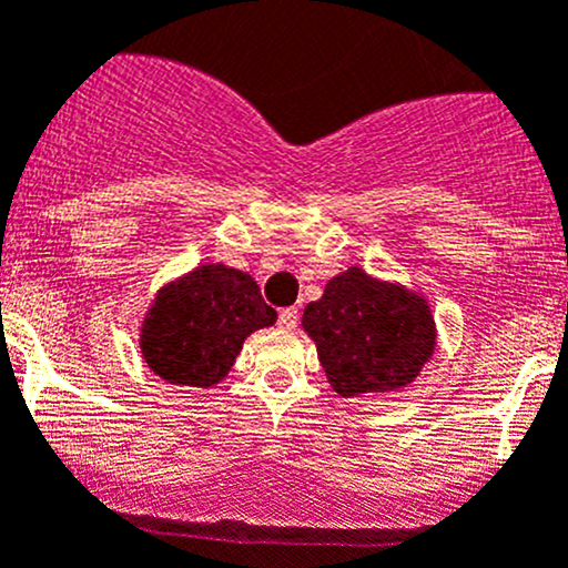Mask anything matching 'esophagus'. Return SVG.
<instances>
[{
  "mask_svg": "<svg viewBox=\"0 0 568 568\" xmlns=\"http://www.w3.org/2000/svg\"><path fill=\"white\" fill-rule=\"evenodd\" d=\"M296 323H298V310L296 307L280 310V315H277V326L280 328H296Z\"/></svg>",
  "mask_w": 568,
  "mask_h": 568,
  "instance_id": "esophagus-1",
  "label": "esophagus"
}]
</instances>
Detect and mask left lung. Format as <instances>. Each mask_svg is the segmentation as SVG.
Masks as SVG:
<instances>
[{
  "label": "left lung",
  "instance_id": "obj_1",
  "mask_svg": "<svg viewBox=\"0 0 568 568\" xmlns=\"http://www.w3.org/2000/svg\"><path fill=\"white\" fill-rule=\"evenodd\" d=\"M304 332L339 396L379 394L413 383L434 353V321L423 298L379 283L358 266L328 280L307 304Z\"/></svg>",
  "mask_w": 568,
  "mask_h": 568
}]
</instances>
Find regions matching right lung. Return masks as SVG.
<instances>
[{
	"label": "right lung",
	"instance_id": "add662e5",
	"mask_svg": "<svg viewBox=\"0 0 568 568\" xmlns=\"http://www.w3.org/2000/svg\"><path fill=\"white\" fill-rule=\"evenodd\" d=\"M277 313L251 274L202 266L155 298L142 328V355L166 383L207 388L226 377L242 342Z\"/></svg>",
	"mask_w": 568,
	"mask_h": 568
}]
</instances>
